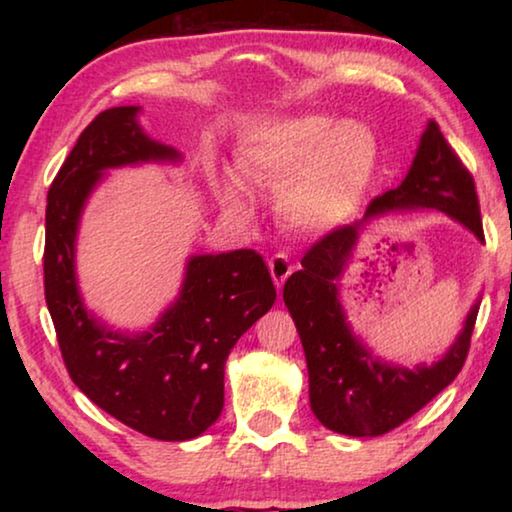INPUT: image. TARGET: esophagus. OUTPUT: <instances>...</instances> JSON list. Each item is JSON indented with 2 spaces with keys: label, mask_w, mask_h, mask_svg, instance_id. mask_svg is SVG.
Returning a JSON list of instances; mask_svg holds the SVG:
<instances>
[{
  "label": "esophagus",
  "mask_w": 512,
  "mask_h": 512,
  "mask_svg": "<svg viewBox=\"0 0 512 512\" xmlns=\"http://www.w3.org/2000/svg\"><path fill=\"white\" fill-rule=\"evenodd\" d=\"M268 271H271L275 287L282 289V284L287 282V277L293 271V264L289 262V257L284 253H275L271 259H268Z\"/></svg>",
  "instance_id": "1"
}]
</instances>
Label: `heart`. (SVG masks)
<instances>
[{
    "instance_id": "b5f03b06",
    "label": "heart",
    "mask_w": 512,
    "mask_h": 512,
    "mask_svg": "<svg viewBox=\"0 0 512 512\" xmlns=\"http://www.w3.org/2000/svg\"><path fill=\"white\" fill-rule=\"evenodd\" d=\"M239 169L253 185L282 189L280 214L291 228L323 235L350 221L379 171V142L361 121L327 115L275 119L239 146ZM228 203L248 212L241 180H228Z\"/></svg>"
}]
</instances>
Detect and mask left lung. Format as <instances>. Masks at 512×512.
<instances>
[{
	"mask_svg": "<svg viewBox=\"0 0 512 512\" xmlns=\"http://www.w3.org/2000/svg\"><path fill=\"white\" fill-rule=\"evenodd\" d=\"M397 207L445 212L481 241L485 239L472 173L436 121H429L422 135L409 176L397 189L370 201L366 219ZM363 221L339 225L309 246L300 262L302 271L289 277L282 293L305 348L311 411L327 429L357 438L397 429L452 384L470 352L479 314V305H474L463 334L431 368L409 370L372 361L350 334L336 298V282L357 244Z\"/></svg>",
	"mask_w": 512,
	"mask_h": 512,
	"instance_id": "left-lung-1",
	"label": "left lung"
}]
</instances>
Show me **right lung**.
I'll return each mask as SVG.
<instances>
[{
	"instance_id": "obj_1",
	"label": "right lung",
	"mask_w": 512,
	"mask_h": 512,
	"mask_svg": "<svg viewBox=\"0 0 512 512\" xmlns=\"http://www.w3.org/2000/svg\"><path fill=\"white\" fill-rule=\"evenodd\" d=\"M137 108L99 112L56 173L45 212V300L69 377L90 400L155 440H189L223 409V368L239 336L275 302L255 250L192 257L176 305L149 334L108 332L83 309L74 280V237L83 203L103 169L176 160L146 137Z\"/></svg>"
}]
</instances>
